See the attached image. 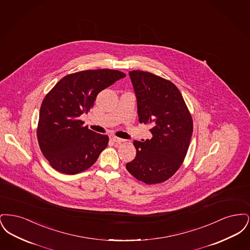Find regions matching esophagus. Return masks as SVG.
<instances>
[{"label": "esophagus", "mask_w": 250, "mask_h": 250, "mask_svg": "<svg viewBox=\"0 0 250 250\" xmlns=\"http://www.w3.org/2000/svg\"><path fill=\"white\" fill-rule=\"evenodd\" d=\"M109 140H110L112 143H121L124 142V140L120 139V138L116 137V136H114V135H110V136H109Z\"/></svg>", "instance_id": "esophagus-1"}]
</instances>
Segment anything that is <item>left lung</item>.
Masks as SVG:
<instances>
[{"instance_id": "left-lung-1", "label": "left lung", "mask_w": 250, "mask_h": 250, "mask_svg": "<svg viewBox=\"0 0 250 250\" xmlns=\"http://www.w3.org/2000/svg\"><path fill=\"white\" fill-rule=\"evenodd\" d=\"M141 124H149L153 138L133 144L137 155L126 164L135 178L147 185L170 178L182 166L193 132V120L178 88L150 72H129Z\"/></svg>"}]
</instances>
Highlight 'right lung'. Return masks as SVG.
Instances as JSON below:
<instances>
[{
    "instance_id": "add662e5",
    "label": "right lung",
    "mask_w": 250,
    "mask_h": 250,
    "mask_svg": "<svg viewBox=\"0 0 250 250\" xmlns=\"http://www.w3.org/2000/svg\"><path fill=\"white\" fill-rule=\"evenodd\" d=\"M125 74L112 69L84 70L60 80L42 101L36 129L42 154L63 174H77L95 164L108 144L107 135L84 126L80 119L96 95Z\"/></svg>"
}]
</instances>
